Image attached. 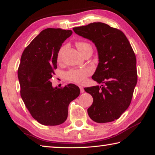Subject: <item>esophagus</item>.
Masks as SVG:
<instances>
[{"label":"esophagus","mask_w":155,"mask_h":155,"mask_svg":"<svg viewBox=\"0 0 155 155\" xmlns=\"http://www.w3.org/2000/svg\"><path fill=\"white\" fill-rule=\"evenodd\" d=\"M79 88H80V91H81V94H83V93H84V91H85V90H84L83 87V86H79Z\"/></svg>","instance_id":"1"}]
</instances>
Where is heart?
<instances>
[{"mask_svg": "<svg viewBox=\"0 0 155 155\" xmlns=\"http://www.w3.org/2000/svg\"><path fill=\"white\" fill-rule=\"evenodd\" d=\"M78 49L82 53L88 48H92L91 45L83 41H78L76 43ZM66 49V45H62L59 49L57 55L58 61H60L62 58V54ZM91 74V70L87 68H72L66 73V78L70 82H73L77 84H82L85 82L86 78Z\"/></svg>", "mask_w": 155, "mask_h": 155, "instance_id": "1", "label": "heart"}]
</instances>
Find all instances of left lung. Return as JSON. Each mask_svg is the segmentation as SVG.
<instances>
[{"instance_id":"8db88e82","label":"left lung","mask_w":155,"mask_h":155,"mask_svg":"<svg viewBox=\"0 0 155 155\" xmlns=\"http://www.w3.org/2000/svg\"><path fill=\"white\" fill-rule=\"evenodd\" d=\"M97 47L99 64L92 78L101 86L84 88L93 97L89 117L100 123L118 119L130 105L137 84L136 58L122 31L102 22L73 28Z\"/></svg>"}]
</instances>
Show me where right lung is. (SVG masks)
<instances>
[{
	"instance_id": "right-lung-1",
	"label": "right lung",
	"mask_w": 155,
	"mask_h": 155,
	"mask_svg": "<svg viewBox=\"0 0 155 155\" xmlns=\"http://www.w3.org/2000/svg\"><path fill=\"white\" fill-rule=\"evenodd\" d=\"M72 30L47 28L25 48L18 70L20 95L35 120L44 125H58L68 117L69 104L80 94L78 87L61 88L51 82L57 68V55Z\"/></svg>"
}]
</instances>
